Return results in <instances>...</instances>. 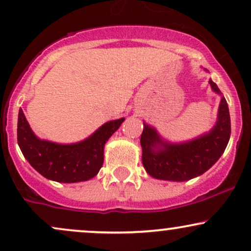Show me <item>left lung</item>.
I'll return each mask as SVG.
<instances>
[{"instance_id": "1", "label": "left lung", "mask_w": 251, "mask_h": 251, "mask_svg": "<svg viewBox=\"0 0 251 251\" xmlns=\"http://www.w3.org/2000/svg\"><path fill=\"white\" fill-rule=\"evenodd\" d=\"M212 91L221 94L217 85L209 80ZM231 133L229 107L222 97L216 125L208 133L190 142L172 144L163 140L155 128L144 123L140 137L143 165L155 179L184 181L208 171L223 154Z\"/></svg>"}]
</instances>
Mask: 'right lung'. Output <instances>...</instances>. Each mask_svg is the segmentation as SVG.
<instances>
[{"instance_id":"add662e5","label":"right lung","mask_w":251,"mask_h":251,"mask_svg":"<svg viewBox=\"0 0 251 251\" xmlns=\"http://www.w3.org/2000/svg\"><path fill=\"white\" fill-rule=\"evenodd\" d=\"M124 120L120 118L103 124L82 142L57 144L39 139L31 131L24 111L20 109L17 143L25 159L47 179L60 183L88 180L101 169L105 144Z\"/></svg>"}]
</instances>
